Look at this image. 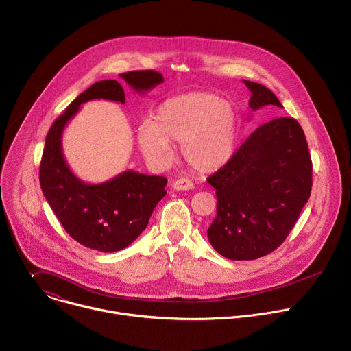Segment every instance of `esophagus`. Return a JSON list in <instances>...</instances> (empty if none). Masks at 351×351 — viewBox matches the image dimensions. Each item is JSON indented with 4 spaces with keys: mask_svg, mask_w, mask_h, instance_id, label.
I'll return each instance as SVG.
<instances>
[{
    "mask_svg": "<svg viewBox=\"0 0 351 351\" xmlns=\"http://www.w3.org/2000/svg\"><path fill=\"white\" fill-rule=\"evenodd\" d=\"M172 187L173 190H178V191H184V190H191L193 189V183L189 180V179H178L172 183Z\"/></svg>",
    "mask_w": 351,
    "mask_h": 351,
    "instance_id": "esophagus-1",
    "label": "esophagus"
}]
</instances>
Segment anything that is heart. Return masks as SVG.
Listing matches in <instances>:
<instances>
[{
	"label": "heart",
	"instance_id": "b5f03b06",
	"mask_svg": "<svg viewBox=\"0 0 351 351\" xmlns=\"http://www.w3.org/2000/svg\"><path fill=\"white\" fill-rule=\"evenodd\" d=\"M239 115L233 104L208 91H191L161 103L153 122L137 128L140 153L154 165L172 160L171 143L180 141L182 160L199 173L223 168L234 154Z\"/></svg>",
	"mask_w": 351,
	"mask_h": 351
}]
</instances>
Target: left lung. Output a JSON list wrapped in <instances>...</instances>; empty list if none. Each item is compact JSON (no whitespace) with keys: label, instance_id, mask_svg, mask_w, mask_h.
Masks as SVG:
<instances>
[{"label":"left lung","instance_id":"1","mask_svg":"<svg viewBox=\"0 0 351 351\" xmlns=\"http://www.w3.org/2000/svg\"><path fill=\"white\" fill-rule=\"evenodd\" d=\"M253 111L282 108L265 86L243 80ZM207 182L218 198L208 240L225 258L248 261L278 248L308 202L313 164L300 123L279 117L257 128Z\"/></svg>","mask_w":351,"mask_h":351}]
</instances>
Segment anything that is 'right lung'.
Returning <instances> with one entry per match:
<instances>
[{"instance_id":"add662e5","label":"right lung","mask_w":351,"mask_h":351,"mask_svg":"<svg viewBox=\"0 0 351 351\" xmlns=\"http://www.w3.org/2000/svg\"><path fill=\"white\" fill-rule=\"evenodd\" d=\"M121 77L143 94L164 82L156 71H132ZM125 104V91L117 80H101L77 95L49 128L40 164L43 194L68 234L84 247L114 253L132 244L145 229L160 199L167 194V178L125 171L90 184L68 167L62 153V133L80 106L91 99Z\"/></svg>"}]
</instances>
